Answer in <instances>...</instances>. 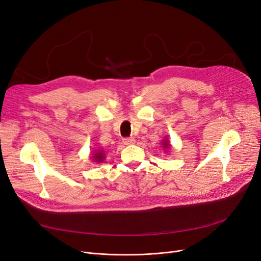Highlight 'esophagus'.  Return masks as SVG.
Masks as SVG:
<instances>
[{
    "mask_svg": "<svg viewBox=\"0 0 261 261\" xmlns=\"http://www.w3.org/2000/svg\"><path fill=\"white\" fill-rule=\"evenodd\" d=\"M122 141H123V144H126V145H131L135 142L134 138H125Z\"/></svg>",
    "mask_w": 261,
    "mask_h": 261,
    "instance_id": "34e87169",
    "label": "esophagus"
}]
</instances>
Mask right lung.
<instances>
[{"instance_id": "add662e5", "label": "right lung", "mask_w": 261, "mask_h": 261, "mask_svg": "<svg viewBox=\"0 0 261 261\" xmlns=\"http://www.w3.org/2000/svg\"><path fill=\"white\" fill-rule=\"evenodd\" d=\"M96 158H97V160H102L103 158H102V153L101 152H99V153H96Z\"/></svg>"}]
</instances>
